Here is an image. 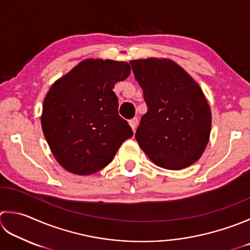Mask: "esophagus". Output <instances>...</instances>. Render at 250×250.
<instances>
[{
  "instance_id": "34e87169",
  "label": "esophagus",
  "mask_w": 250,
  "mask_h": 250,
  "mask_svg": "<svg viewBox=\"0 0 250 250\" xmlns=\"http://www.w3.org/2000/svg\"><path fill=\"white\" fill-rule=\"evenodd\" d=\"M129 124H130V125H131V128H132V130H135L136 129V126H138V124H139V119L136 118V117H134V118H132L130 121H129Z\"/></svg>"
}]
</instances>
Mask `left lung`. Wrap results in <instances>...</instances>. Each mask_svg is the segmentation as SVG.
<instances>
[{"instance_id": "8db88e82", "label": "left lung", "mask_w": 250, "mask_h": 250, "mask_svg": "<svg viewBox=\"0 0 250 250\" xmlns=\"http://www.w3.org/2000/svg\"><path fill=\"white\" fill-rule=\"evenodd\" d=\"M147 112L135 139L155 165L181 170L203 155L211 130V112L199 85L170 60L131 61Z\"/></svg>"}]
</instances>
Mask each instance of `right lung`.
Instances as JSON below:
<instances>
[{
	"label": "right lung",
	"instance_id": "obj_1",
	"mask_svg": "<svg viewBox=\"0 0 250 250\" xmlns=\"http://www.w3.org/2000/svg\"><path fill=\"white\" fill-rule=\"evenodd\" d=\"M125 62L85 60L58 79L44 99L41 124L54 157L71 173L105 168L133 135L112 91L129 77Z\"/></svg>",
	"mask_w": 250,
	"mask_h": 250
}]
</instances>
